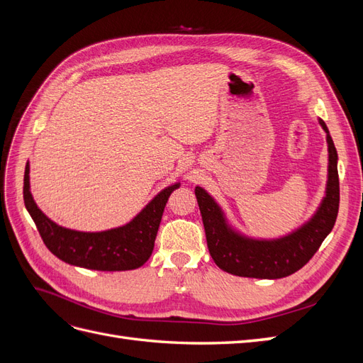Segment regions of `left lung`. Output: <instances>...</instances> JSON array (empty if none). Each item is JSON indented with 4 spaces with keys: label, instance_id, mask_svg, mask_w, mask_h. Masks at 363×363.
<instances>
[{
    "label": "left lung",
    "instance_id": "left-lung-1",
    "mask_svg": "<svg viewBox=\"0 0 363 363\" xmlns=\"http://www.w3.org/2000/svg\"><path fill=\"white\" fill-rule=\"evenodd\" d=\"M320 124L325 130L328 144L327 192L315 216L296 232L276 240L240 236L227 225L221 208L212 196L200 186L195 188L208 252L223 271L251 279L288 277L313 257L323 240L332 232L339 211L337 152L323 119H320Z\"/></svg>",
    "mask_w": 363,
    "mask_h": 363
}]
</instances>
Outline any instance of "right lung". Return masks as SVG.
I'll use <instances>...</instances> for the list:
<instances>
[{"label":"right lung","mask_w":363,"mask_h":363,"mask_svg":"<svg viewBox=\"0 0 363 363\" xmlns=\"http://www.w3.org/2000/svg\"><path fill=\"white\" fill-rule=\"evenodd\" d=\"M30 167L26 164L24 203L35 221L43 244L60 260L69 265L96 271L136 269L150 259L164 206L174 189L172 184L163 189L155 200L128 224L98 233L75 232L57 225L42 213L30 192Z\"/></svg>","instance_id":"right-lung-1"}]
</instances>
